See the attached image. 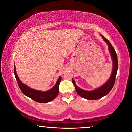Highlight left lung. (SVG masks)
<instances>
[{
    "label": "left lung",
    "mask_w": 132,
    "mask_h": 132,
    "mask_svg": "<svg viewBox=\"0 0 132 132\" xmlns=\"http://www.w3.org/2000/svg\"><path fill=\"white\" fill-rule=\"evenodd\" d=\"M102 37L106 41V43H107L108 45V47H109V50L110 53L111 55L112 59L113 61V69L112 72L111 76L110 77L107 82L105 84L101 86L100 88L96 89L94 91H85L84 89H80V88L78 87L75 84V80H73V79H72V82L74 84L75 87V89L77 93L81 96L83 98L88 99V100H97L102 97L105 96L108 94V93L111 91V90L112 89L113 85L115 84V78H116V75H117V72L118 70V60H117V55L116 53V52L114 49V48L113 47V46H112L111 43L109 42V40H108L104 36L101 35Z\"/></svg>",
    "instance_id": "8db88e82"
}]
</instances>
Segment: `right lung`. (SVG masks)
I'll return each instance as SVG.
<instances>
[{"label": "right lung", "instance_id": "obj_1", "mask_svg": "<svg viewBox=\"0 0 132 132\" xmlns=\"http://www.w3.org/2000/svg\"><path fill=\"white\" fill-rule=\"evenodd\" d=\"M14 75H15L16 80L17 81L18 85H19V86L21 92L26 96L29 97V98L35 101V102L42 103H47L55 99L58 94L59 85L61 81V79H62V77L61 76L57 79L55 85L53 88L48 90V91H41L32 89V88H29L26 85L23 84L21 82V80H20L19 77L17 76L15 65H14Z\"/></svg>", "mask_w": 132, "mask_h": 132}]
</instances>
